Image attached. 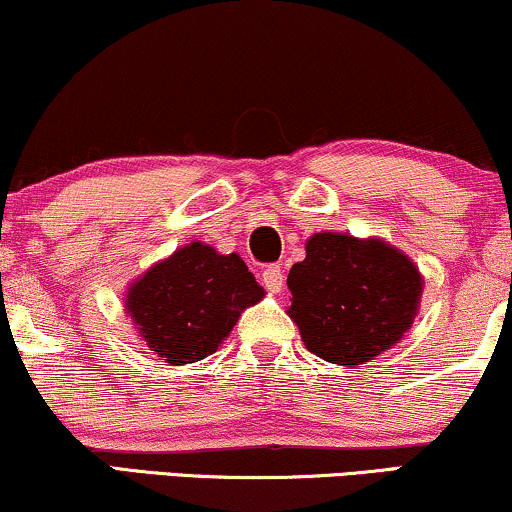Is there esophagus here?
Returning <instances> with one entry per match:
<instances>
[{"label": "esophagus", "instance_id": "1", "mask_svg": "<svg viewBox=\"0 0 512 512\" xmlns=\"http://www.w3.org/2000/svg\"><path fill=\"white\" fill-rule=\"evenodd\" d=\"M262 283L269 293H281L283 283H286V276H283V269L278 264H269L262 274Z\"/></svg>", "mask_w": 512, "mask_h": 512}]
</instances>
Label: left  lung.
<instances>
[{
	"label": "left lung",
	"mask_w": 512,
	"mask_h": 512,
	"mask_svg": "<svg viewBox=\"0 0 512 512\" xmlns=\"http://www.w3.org/2000/svg\"><path fill=\"white\" fill-rule=\"evenodd\" d=\"M288 274V316L309 352L359 366L392 349L418 316L423 274L383 238L321 231Z\"/></svg>",
	"instance_id": "8db88e82"
}]
</instances>
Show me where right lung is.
Masks as SVG:
<instances>
[{
	"label": "right lung",
	"instance_id": "add662e5",
	"mask_svg": "<svg viewBox=\"0 0 512 512\" xmlns=\"http://www.w3.org/2000/svg\"><path fill=\"white\" fill-rule=\"evenodd\" d=\"M264 297L238 252L191 241L129 283L125 314L165 364L184 366L217 352L245 309Z\"/></svg>",
	"mask_w": 512,
	"mask_h": 512
}]
</instances>
